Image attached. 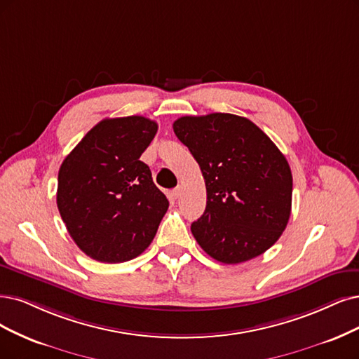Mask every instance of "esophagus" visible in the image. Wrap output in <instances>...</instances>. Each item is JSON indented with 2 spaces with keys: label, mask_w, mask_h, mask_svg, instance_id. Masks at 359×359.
<instances>
[{
  "label": "esophagus",
  "mask_w": 359,
  "mask_h": 359,
  "mask_svg": "<svg viewBox=\"0 0 359 359\" xmlns=\"http://www.w3.org/2000/svg\"><path fill=\"white\" fill-rule=\"evenodd\" d=\"M172 196H175V198H180V196H182V188H176L175 191H172Z\"/></svg>",
  "instance_id": "1"
}]
</instances>
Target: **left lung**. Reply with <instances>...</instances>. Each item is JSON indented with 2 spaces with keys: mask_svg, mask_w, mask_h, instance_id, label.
Here are the masks:
<instances>
[{
  "mask_svg": "<svg viewBox=\"0 0 359 359\" xmlns=\"http://www.w3.org/2000/svg\"><path fill=\"white\" fill-rule=\"evenodd\" d=\"M172 130L205 180V211L191 224L196 243L226 264L263 255L291 213L293 176L285 156L255 123L233 114L182 116Z\"/></svg>",
  "mask_w": 359,
  "mask_h": 359,
  "instance_id": "8db88e82",
  "label": "left lung"
}]
</instances>
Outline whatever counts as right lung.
I'll list each match as a JSON object with an SVG mask.
<instances>
[{"label":"right lung","mask_w":359,"mask_h":359,"mask_svg":"<svg viewBox=\"0 0 359 359\" xmlns=\"http://www.w3.org/2000/svg\"><path fill=\"white\" fill-rule=\"evenodd\" d=\"M158 124L133 115L106 118L63 159L57 208L75 244L103 263L137 257L149 247L168 208L140 155Z\"/></svg>","instance_id":"add662e5"}]
</instances>
